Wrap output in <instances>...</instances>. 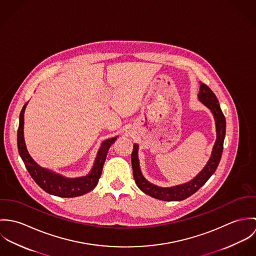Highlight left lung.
Wrapping results in <instances>:
<instances>
[{
    "mask_svg": "<svg viewBox=\"0 0 256 256\" xmlns=\"http://www.w3.org/2000/svg\"><path fill=\"white\" fill-rule=\"evenodd\" d=\"M199 102L204 104L214 116L215 125H216V134L217 138L213 146L212 154L201 172L193 178L188 182L170 186V187H162L146 180L143 176L140 168V162L138 156L139 146L134 144V148L131 154L132 158V168L133 176L137 186L148 196L152 198L162 200V201H182L192 194H194L200 187H202L206 182L213 176L215 170L218 168L222 152L224 140L226 136V118L220 108L218 98L215 94L205 84L200 82V88L198 94Z\"/></svg>",
    "mask_w": 256,
    "mask_h": 256,
    "instance_id": "1",
    "label": "left lung"
}]
</instances>
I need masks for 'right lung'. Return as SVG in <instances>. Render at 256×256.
<instances>
[{"label":"right lung","mask_w":256,"mask_h":256,"mask_svg":"<svg viewBox=\"0 0 256 256\" xmlns=\"http://www.w3.org/2000/svg\"><path fill=\"white\" fill-rule=\"evenodd\" d=\"M28 102H26L20 115V125L18 130V148L22 160L24 162L26 170L34 178V180L47 193L63 197L72 198L82 196L92 191L98 183V180L102 172V168L108 152L110 146L115 143L118 136L104 140L100 146L94 166L90 172L80 178H67L60 174H57L51 170L40 166L30 154L24 136V111Z\"/></svg>","instance_id":"1"}]
</instances>
